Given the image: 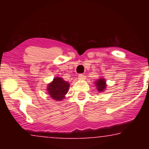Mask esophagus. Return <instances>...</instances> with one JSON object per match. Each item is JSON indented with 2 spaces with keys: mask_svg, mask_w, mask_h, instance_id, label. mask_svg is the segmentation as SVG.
I'll return each instance as SVG.
<instances>
[{
  "mask_svg": "<svg viewBox=\"0 0 149 149\" xmlns=\"http://www.w3.org/2000/svg\"><path fill=\"white\" fill-rule=\"evenodd\" d=\"M78 78L80 80H83L85 78V75L83 73H80V74L78 75Z\"/></svg>",
  "mask_w": 149,
  "mask_h": 149,
  "instance_id": "esophagus-1",
  "label": "esophagus"
}]
</instances>
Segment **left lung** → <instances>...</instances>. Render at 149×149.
Returning <instances> with one entry per match:
<instances>
[{
    "label": "left lung",
    "instance_id": "obj_1",
    "mask_svg": "<svg viewBox=\"0 0 149 149\" xmlns=\"http://www.w3.org/2000/svg\"><path fill=\"white\" fill-rule=\"evenodd\" d=\"M96 85L97 87V90L99 92H103L106 89V81L104 78H101L96 81Z\"/></svg>",
    "mask_w": 149,
    "mask_h": 149
}]
</instances>
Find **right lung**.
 I'll list each match as a JSON object with an SVG mask.
<instances>
[{
  "mask_svg": "<svg viewBox=\"0 0 149 149\" xmlns=\"http://www.w3.org/2000/svg\"><path fill=\"white\" fill-rule=\"evenodd\" d=\"M69 88V83L66 82L61 78H55L52 83L49 84L47 91L49 95L54 100L60 101L64 98V96L68 92Z\"/></svg>",
  "mask_w": 149,
  "mask_h": 149,
  "instance_id": "1",
  "label": "right lung"
}]
</instances>
